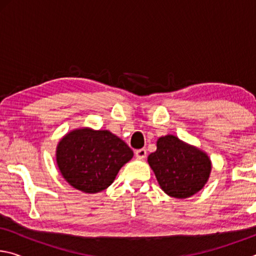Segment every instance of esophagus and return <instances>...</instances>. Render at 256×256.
<instances>
[{
  "instance_id": "obj_1",
  "label": "esophagus",
  "mask_w": 256,
  "mask_h": 256,
  "mask_svg": "<svg viewBox=\"0 0 256 256\" xmlns=\"http://www.w3.org/2000/svg\"><path fill=\"white\" fill-rule=\"evenodd\" d=\"M136 156L138 158H146V149H138V150H136Z\"/></svg>"
}]
</instances>
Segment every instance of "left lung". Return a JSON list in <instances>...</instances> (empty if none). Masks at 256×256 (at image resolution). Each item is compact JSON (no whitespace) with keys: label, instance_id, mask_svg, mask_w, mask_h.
<instances>
[{"label":"left lung","instance_id":"1","mask_svg":"<svg viewBox=\"0 0 256 256\" xmlns=\"http://www.w3.org/2000/svg\"><path fill=\"white\" fill-rule=\"evenodd\" d=\"M148 162L164 192L177 198L198 193L211 172V162L204 152L174 136L158 138L157 150L149 154Z\"/></svg>","mask_w":256,"mask_h":256}]
</instances>
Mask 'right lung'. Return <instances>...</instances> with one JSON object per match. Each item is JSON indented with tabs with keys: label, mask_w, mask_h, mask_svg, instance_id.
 Masks as SVG:
<instances>
[{
	"label": "right lung",
	"mask_w": 256,
	"mask_h": 256,
	"mask_svg": "<svg viewBox=\"0 0 256 256\" xmlns=\"http://www.w3.org/2000/svg\"><path fill=\"white\" fill-rule=\"evenodd\" d=\"M133 157L131 148L110 131L80 128L60 141L56 162L68 184L84 193H97L114 182Z\"/></svg>",
	"instance_id": "right-lung-1"
}]
</instances>
